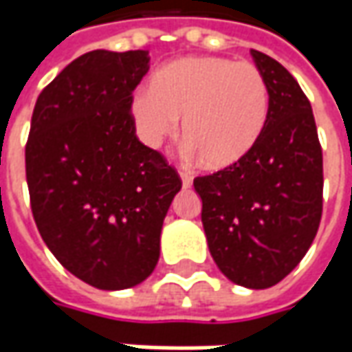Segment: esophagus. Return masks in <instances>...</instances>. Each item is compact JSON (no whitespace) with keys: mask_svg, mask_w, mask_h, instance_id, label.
<instances>
[{"mask_svg":"<svg viewBox=\"0 0 352 352\" xmlns=\"http://www.w3.org/2000/svg\"><path fill=\"white\" fill-rule=\"evenodd\" d=\"M180 178H182L184 188H190V186H192V180H194V178H192V174H190L188 170H180Z\"/></svg>","mask_w":352,"mask_h":352,"instance_id":"esophagus-1","label":"esophagus"}]
</instances>
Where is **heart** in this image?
Returning a JSON list of instances; mask_svg holds the SVG:
<instances>
[{"mask_svg": "<svg viewBox=\"0 0 352 352\" xmlns=\"http://www.w3.org/2000/svg\"><path fill=\"white\" fill-rule=\"evenodd\" d=\"M131 116L141 141L158 148L178 131L206 170L239 164L258 144L270 116V89L250 62L188 56L158 68Z\"/></svg>", "mask_w": 352, "mask_h": 352, "instance_id": "obj_1", "label": "heart"}]
</instances>
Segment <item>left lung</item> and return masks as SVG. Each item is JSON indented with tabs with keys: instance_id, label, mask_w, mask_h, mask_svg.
I'll use <instances>...</instances> for the list:
<instances>
[{
	"instance_id": "left-lung-1",
	"label": "left lung",
	"mask_w": 352,
	"mask_h": 352,
	"mask_svg": "<svg viewBox=\"0 0 352 352\" xmlns=\"http://www.w3.org/2000/svg\"><path fill=\"white\" fill-rule=\"evenodd\" d=\"M270 89V116L245 160L197 176L201 223L219 270L239 286L264 290L304 258L323 211V155L309 100L268 54L250 50Z\"/></svg>"
}]
</instances>
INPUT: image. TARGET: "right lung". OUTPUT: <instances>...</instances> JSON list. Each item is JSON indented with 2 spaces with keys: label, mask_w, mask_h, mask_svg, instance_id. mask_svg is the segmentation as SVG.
I'll list each match as a JSON object with an SVG mask.
<instances>
[{
  "label": "right lung",
  "mask_w": 352,
  "mask_h": 352,
  "mask_svg": "<svg viewBox=\"0 0 352 352\" xmlns=\"http://www.w3.org/2000/svg\"><path fill=\"white\" fill-rule=\"evenodd\" d=\"M148 50H91L34 103L25 172L36 229L58 263L100 290L153 274L160 231L182 180L135 135L133 89Z\"/></svg>",
  "instance_id": "right-lung-1"
}]
</instances>
